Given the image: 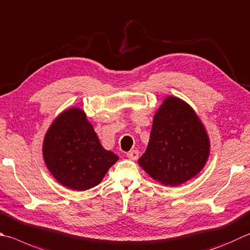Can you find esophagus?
<instances>
[{
    "label": "esophagus",
    "mask_w": 250,
    "mask_h": 250,
    "mask_svg": "<svg viewBox=\"0 0 250 250\" xmlns=\"http://www.w3.org/2000/svg\"><path fill=\"white\" fill-rule=\"evenodd\" d=\"M126 156H128V158L131 161H137L139 158V152L138 151H130L126 153Z\"/></svg>",
    "instance_id": "34e87169"
}]
</instances>
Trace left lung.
I'll return each instance as SVG.
<instances>
[{"label":"left lung","instance_id":"1","mask_svg":"<svg viewBox=\"0 0 250 250\" xmlns=\"http://www.w3.org/2000/svg\"><path fill=\"white\" fill-rule=\"evenodd\" d=\"M210 139L191 107L168 96L153 118L151 137L139 165L164 186H179L193 178L207 164Z\"/></svg>","mask_w":250,"mask_h":250}]
</instances>
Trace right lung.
Here are the masks:
<instances>
[{
	"label": "right lung",
	"instance_id": "right-lung-1",
	"mask_svg": "<svg viewBox=\"0 0 250 250\" xmlns=\"http://www.w3.org/2000/svg\"><path fill=\"white\" fill-rule=\"evenodd\" d=\"M47 168L64 187L85 191L97 186L118 156L103 147L86 113L78 107L61 112L42 144Z\"/></svg>",
	"mask_w": 250,
	"mask_h": 250
}]
</instances>
